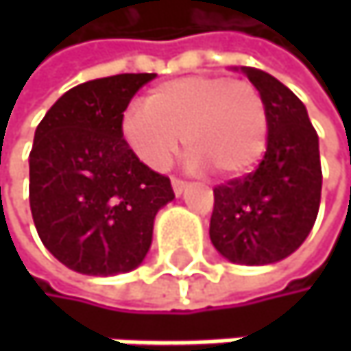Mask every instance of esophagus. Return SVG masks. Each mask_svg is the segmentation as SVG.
<instances>
[{
	"mask_svg": "<svg viewBox=\"0 0 351 351\" xmlns=\"http://www.w3.org/2000/svg\"><path fill=\"white\" fill-rule=\"evenodd\" d=\"M186 189V180H182V178H176L173 176V191H175V195H182V191Z\"/></svg>",
	"mask_w": 351,
	"mask_h": 351,
	"instance_id": "obj_1",
	"label": "esophagus"
}]
</instances>
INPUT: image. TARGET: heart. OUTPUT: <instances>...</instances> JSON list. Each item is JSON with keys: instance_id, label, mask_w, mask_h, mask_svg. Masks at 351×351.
Instances as JSON below:
<instances>
[{"instance_id": "heart-1", "label": "heart", "mask_w": 351, "mask_h": 351, "mask_svg": "<svg viewBox=\"0 0 351 351\" xmlns=\"http://www.w3.org/2000/svg\"><path fill=\"white\" fill-rule=\"evenodd\" d=\"M121 136L154 171H167L180 136L193 169L221 176L252 171L268 144V109L258 87L244 79L193 75L154 87L146 106L123 113Z\"/></svg>"}]
</instances>
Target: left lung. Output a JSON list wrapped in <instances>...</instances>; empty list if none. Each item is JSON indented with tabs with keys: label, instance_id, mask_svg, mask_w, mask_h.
Returning a JSON list of instances; mask_svg holds the SVG:
<instances>
[{
	"label": "left lung",
	"instance_id": "1",
	"mask_svg": "<svg viewBox=\"0 0 351 351\" xmlns=\"http://www.w3.org/2000/svg\"><path fill=\"white\" fill-rule=\"evenodd\" d=\"M268 109V144L256 171L213 189L209 238L236 264L291 256L309 236L321 201L319 138L303 101L272 75L244 66Z\"/></svg>",
	"mask_w": 351,
	"mask_h": 351
}]
</instances>
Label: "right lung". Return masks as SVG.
Segmentation results:
<instances>
[{"mask_svg": "<svg viewBox=\"0 0 351 351\" xmlns=\"http://www.w3.org/2000/svg\"><path fill=\"white\" fill-rule=\"evenodd\" d=\"M154 73H125L66 91L38 123L30 209L42 244L66 268L111 276L142 264L154 217L175 199L121 136L132 97Z\"/></svg>", "mask_w": 351, "mask_h": 351, "instance_id": "right-lung-1", "label": "right lung"}]
</instances>
